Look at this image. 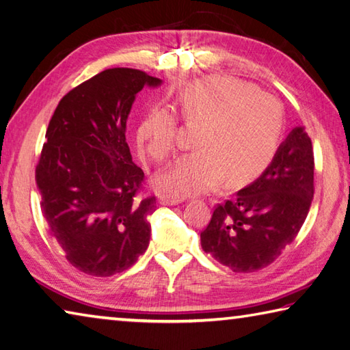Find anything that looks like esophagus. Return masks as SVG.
Segmentation results:
<instances>
[{
    "label": "esophagus",
    "mask_w": 350,
    "mask_h": 350,
    "mask_svg": "<svg viewBox=\"0 0 350 350\" xmlns=\"http://www.w3.org/2000/svg\"><path fill=\"white\" fill-rule=\"evenodd\" d=\"M184 201L183 196H174V195H161L160 196V202L163 206H176Z\"/></svg>",
    "instance_id": "esophagus-1"
}]
</instances>
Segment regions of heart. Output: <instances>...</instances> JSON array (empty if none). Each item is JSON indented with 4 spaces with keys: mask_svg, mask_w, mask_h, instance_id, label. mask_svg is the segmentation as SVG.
<instances>
[{
    "mask_svg": "<svg viewBox=\"0 0 350 350\" xmlns=\"http://www.w3.org/2000/svg\"><path fill=\"white\" fill-rule=\"evenodd\" d=\"M176 107L187 126H200L196 152L157 176V187L174 195H200L226 180L252 181L278 150L283 109L273 96L232 76H210L178 93ZM180 143V123L167 105H154L137 128V146L155 163L166 161Z\"/></svg>",
    "mask_w": 350,
    "mask_h": 350,
    "instance_id": "1",
    "label": "heart"
}]
</instances>
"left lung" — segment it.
<instances>
[{
	"label": "left lung",
	"mask_w": 350,
	"mask_h": 350,
	"mask_svg": "<svg viewBox=\"0 0 350 350\" xmlns=\"http://www.w3.org/2000/svg\"><path fill=\"white\" fill-rule=\"evenodd\" d=\"M312 198V143L297 126L257 180L217 204L201 232V247L234 273L265 268L295 239Z\"/></svg>",
	"instance_id": "1"
}]
</instances>
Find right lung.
Returning a JSON list of instances; mask_svg holds the SVG:
<instances>
[{
	"label": "right lung",
	"mask_w": 350,
	"mask_h": 350,
	"mask_svg": "<svg viewBox=\"0 0 350 350\" xmlns=\"http://www.w3.org/2000/svg\"><path fill=\"white\" fill-rule=\"evenodd\" d=\"M160 83L140 70H105L65 94L49 123L36 166L42 215L85 274L122 273L149 245L155 196H138L144 174L124 133L138 91Z\"/></svg>",
	"instance_id": "right-lung-1"
}]
</instances>
